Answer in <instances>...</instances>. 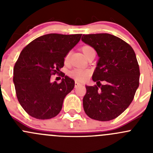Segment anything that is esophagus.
I'll list each match as a JSON object with an SVG mask.
<instances>
[{
  "label": "esophagus",
  "instance_id": "obj_1",
  "mask_svg": "<svg viewBox=\"0 0 153 153\" xmlns=\"http://www.w3.org/2000/svg\"><path fill=\"white\" fill-rule=\"evenodd\" d=\"M80 85H81V84H80V83H78V82H77V81H75V87H77V86H80Z\"/></svg>",
  "mask_w": 153,
  "mask_h": 153
}]
</instances>
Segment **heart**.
Listing matches in <instances>:
<instances>
[{
	"mask_svg": "<svg viewBox=\"0 0 153 153\" xmlns=\"http://www.w3.org/2000/svg\"><path fill=\"white\" fill-rule=\"evenodd\" d=\"M81 51L84 53V55L87 58L90 54L95 52V49L89 45H84L81 48ZM69 59H70V52H67L64 58V64L65 65H68L69 63ZM90 72L86 69H74L69 72V75L71 78H74L78 81H84L89 76Z\"/></svg>",
	"mask_w": 153,
	"mask_h": 153,
	"instance_id": "b5f03b06",
	"label": "heart"
}]
</instances>
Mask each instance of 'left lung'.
<instances>
[{
    "label": "left lung",
    "instance_id": "1",
    "mask_svg": "<svg viewBox=\"0 0 153 153\" xmlns=\"http://www.w3.org/2000/svg\"><path fill=\"white\" fill-rule=\"evenodd\" d=\"M81 40L99 56L92 75L97 84L86 86L85 113L97 121L115 119L132 103L139 86L140 69L135 52L129 44L110 34L83 35Z\"/></svg>",
    "mask_w": 153,
    "mask_h": 153
}]
</instances>
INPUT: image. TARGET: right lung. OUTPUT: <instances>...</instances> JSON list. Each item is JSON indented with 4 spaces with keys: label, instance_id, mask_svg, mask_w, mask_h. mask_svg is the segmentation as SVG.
Segmentation results:
<instances>
[{
    "label": "right lung",
    "instance_id": "right-lung-1",
    "mask_svg": "<svg viewBox=\"0 0 153 153\" xmlns=\"http://www.w3.org/2000/svg\"><path fill=\"white\" fill-rule=\"evenodd\" d=\"M81 35L47 34L22 49L14 67L13 82L17 98L30 116L50 119L61 112L75 81L60 69L64 65V55L78 44ZM56 74L63 78L60 84L50 82L51 76Z\"/></svg>",
    "mask_w": 153,
    "mask_h": 153
}]
</instances>
